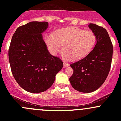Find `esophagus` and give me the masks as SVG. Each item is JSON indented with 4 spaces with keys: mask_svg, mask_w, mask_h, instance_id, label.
<instances>
[{
    "mask_svg": "<svg viewBox=\"0 0 121 121\" xmlns=\"http://www.w3.org/2000/svg\"><path fill=\"white\" fill-rule=\"evenodd\" d=\"M69 64H68L67 63H65V62L63 61V67H64V68H66L67 67L69 66Z\"/></svg>",
    "mask_w": 121,
    "mask_h": 121,
    "instance_id": "obj_1",
    "label": "esophagus"
}]
</instances>
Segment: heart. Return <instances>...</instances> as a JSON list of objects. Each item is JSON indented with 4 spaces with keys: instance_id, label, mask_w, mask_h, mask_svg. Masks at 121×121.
<instances>
[{
    "instance_id": "heart-1",
    "label": "heart",
    "mask_w": 121,
    "mask_h": 121,
    "mask_svg": "<svg viewBox=\"0 0 121 121\" xmlns=\"http://www.w3.org/2000/svg\"><path fill=\"white\" fill-rule=\"evenodd\" d=\"M96 41L97 37L93 32L74 27L58 29L54 35L48 33L45 37V42L52 54L57 55L63 46L64 58L73 60L86 57L94 48Z\"/></svg>"
}]
</instances>
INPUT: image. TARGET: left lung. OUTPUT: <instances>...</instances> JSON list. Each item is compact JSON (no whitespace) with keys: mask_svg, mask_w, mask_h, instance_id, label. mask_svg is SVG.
<instances>
[{"mask_svg":"<svg viewBox=\"0 0 121 121\" xmlns=\"http://www.w3.org/2000/svg\"><path fill=\"white\" fill-rule=\"evenodd\" d=\"M90 30L95 35L97 43L86 57L70 65L73 74L69 78L72 86L84 93L98 90L107 78L111 65L113 46L107 30L90 23Z\"/></svg>","mask_w":121,"mask_h":121,"instance_id":"1","label":"left lung"}]
</instances>
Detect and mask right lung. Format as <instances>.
<instances>
[{
  "mask_svg": "<svg viewBox=\"0 0 121 121\" xmlns=\"http://www.w3.org/2000/svg\"><path fill=\"white\" fill-rule=\"evenodd\" d=\"M47 22H31L17 29L9 49L12 74L26 91L39 93L48 90L63 68V61L48 52L42 33Z\"/></svg>",
  "mask_w": 121,
  "mask_h": 121,
  "instance_id": "add662e5",
  "label": "right lung"
}]
</instances>
